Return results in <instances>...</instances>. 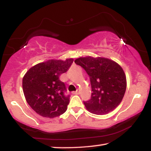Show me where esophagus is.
<instances>
[{
	"instance_id": "34e87169",
	"label": "esophagus",
	"mask_w": 151,
	"mask_h": 151,
	"mask_svg": "<svg viewBox=\"0 0 151 151\" xmlns=\"http://www.w3.org/2000/svg\"><path fill=\"white\" fill-rule=\"evenodd\" d=\"M79 93H80V91H79V90H77L75 92H72V93H74V94H79Z\"/></svg>"
}]
</instances>
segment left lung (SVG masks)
Here are the masks:
<instances>
[{
	"label": "left lung",
	"mask_w": 151,
	"mask_h": 151,
	"mask_svg": "<svg viewBox=\"0 0 151 151\" xmlns=\"http://www.w3.org/2000/svg\"><path fill=\"white\" fill-rule=\"evenodd\" d=\"M90 78L91 96L84 105L91 113L101 115L120 104L126 89V77L116 62L104 58H79L74 61Z\"/></svg>",
	"instance_id": "obj_1"
}]
</instances>
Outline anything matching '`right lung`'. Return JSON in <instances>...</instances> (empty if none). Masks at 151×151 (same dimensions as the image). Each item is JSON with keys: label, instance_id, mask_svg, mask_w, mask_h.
Masks as SVG:
<instances>
[{"label": "right lung", "instance_id": "right-lung-1", "mask_svg": "<svg viewBox=\"0 0 151 151\" xmlns=\"http://www.w3.org/2000/svg\"><path fill=\"white\" fill-rule=\"evenodd\" d=\"M73 59L50 60L33 66L22 79V89L27 104L43 117L59 116L67 111L70 95L60 76L67 72Z\"/></svg>", "mask_w": 151, "mask_h": 151}]
</instances>
